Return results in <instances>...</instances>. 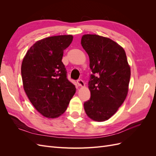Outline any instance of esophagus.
<instances>
[{"instance_id":"esophagus-1","label":"esophagus","mask_w":156,"mask_h":156,"mask_svg":"<svg viewBox=\"0 0 156 156\" xmlns=\"http://www.w3.org/2000/svg\"><path fill=\"white\" fill-rule=\"evenodd\" d=\"M77 84H78V85L79 86V87H84V86H85V84H84V81H83V80H81V79H79V80H77Z\"/></svg>"}]
</instances>
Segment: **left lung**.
I'll list each match as a JSON object with an SVG mask.
<instances>
[{"instance_id":"8db88e82","label":"left lung","mask_w":156,"mask_h":156,"mask_svg":"<svg viewBox=\"0 0 156 156\" xmlns=\"http://www.w3.org/2000/svg\"><path fill=\"white\" fill-rule=\"evenodd\" d=\"M81 43L93 73L88 82L91 96L84 103V111L94 121H105L119 110L128 92L131 69L126 52L115 41L96 34L83 35Z\"/></svg>"}]
</instances>
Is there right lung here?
Segmentation results:
<instances>
[{"label":"right lung","instance_id":"1","mask_svg":"<svg viewBox=\"0 0 156 156\" xmlns=\"http://www.w3.org/2000/svg\"><path fill=\"white\" fill-rule=\"evenodd\" d=\"M73 37L59 35L40 40L28 50L23 60L24 90L36 109L49 119L62 115L76 91L66 77L62 62L64 50Z\"/></svg>","mask_w":156,"mask_h":156}]
</instances>
